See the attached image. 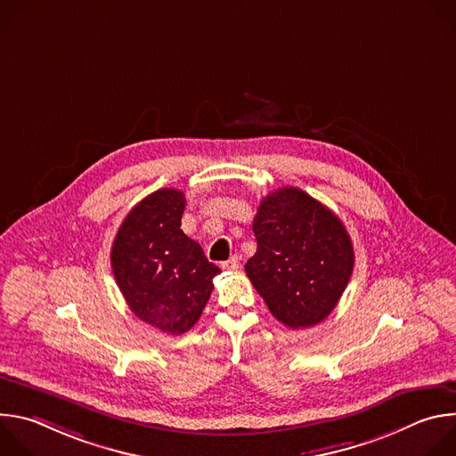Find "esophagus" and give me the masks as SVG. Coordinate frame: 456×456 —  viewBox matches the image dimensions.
<instances>
[{
    "instance_id": "34e87169",
    "label": "esophagus",
    "mask_w": 456,
    "mask_h": 456,
    "mask_svg": "<svg viewBox=\"0 0 456 456\" xmlns=\"http://www.w3.org/2000/svg\"><path fill=\"white\" fill-rule=\"evenodd\" d=\"M238 265H240V262H238V256H231L227 262H224L222 264V267L224 269H227V271H236L238 269Z\"/></svg>"
}]
</instances>
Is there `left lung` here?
Returning <instances> with one entry per match:
<instances>
[{
  "label": "left lung",
  "instance_id": "left-lung-1",
  "mask_svg": "<svg viewBox=\"0 0 456 456\" xmlns=\"http://www.w3.org/2000/svg\"><path fill=\"white\" fill-rule=\"evenodd\" d=\"M252 231L257 248L245 273L271 314L292 330L329 317L354 271L343 222L305 191L281 187L259 204Z\"/></svg>",
  "mask_w": 456,
  "mask_h": 456
}]
</instances>
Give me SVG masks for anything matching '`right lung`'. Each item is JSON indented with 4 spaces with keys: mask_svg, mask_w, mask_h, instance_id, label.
Here are the masks:
<instances>
[{
    "mask_svg": "<svg viewBox=\"0 0 456 456\" xmlns=\"http://www.w3.org/2000/svg\"><path fill=\"white\" fill-rule=\"evenodd\" d=\"M185 197L159 189L120 224L111 245L115 281L132 312L151 327L180 336L202 315L222 273L180 229Z\"/></svg>",
    "mask_w": 456,
    "mask_h": 456,
    "instance_id": "add662e5",
    "label": "right lung"
}]
</instances>
